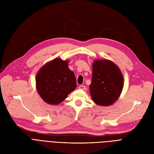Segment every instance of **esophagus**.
<instances>
[{
    "label": "esophagus",
    "instance_id": "34e87169",
    "mask_svg": "<svg viewBox=\"0 0 154 154\" xmlns=\"http://www.w3.org/2000/svg\"><path fill=\"white\" fill-rule=\"evenodd\" d=\"M79 88L81 89V90H84V89H85V86H84V85H80V86L79 87Z\"/></svg>",
    "mask_w": 154,
    "mask_h": 154
}]
</instances>
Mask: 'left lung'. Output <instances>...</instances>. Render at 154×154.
I'll return each instance as SVG.
<instances>
[{"mask_svg": "<svg viewBox=\"0 0 154 154\" xmlns=\"http://www.w3.org/2000/svg\"><path fill=\"white\" fill-rule=\"evenodd\" d=\"M124 76L119 67L108 59L92 63V78L89 90L93 101L109 106L118 100L124 87Z\"/></svg>", "mask_w": 154, "mask_h": 154, "instance_id": "1", "label": "left lung"}]
</instances>
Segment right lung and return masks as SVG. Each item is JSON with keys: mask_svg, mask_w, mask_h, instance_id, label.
Instances as JSON below:
<instances>
[{"mask_svg": "<svg viewBox=\"0 0 154 154\" xmlns=\"http://www.w3.org/2000/svg\"><path fill=\"white\" fill-rule=\"evenodd\" d=\"M68 63V60L56 58L45 63L37 72L36 90L47 104H59L75 90L76 79L69 69Z\"/></svg>", "mask_w": 154, "mask_h": 154, "instance_id": "obj_1", "label": "right lung"}]
</instances>
